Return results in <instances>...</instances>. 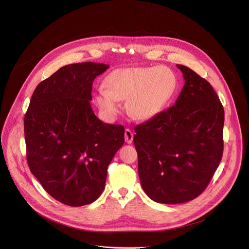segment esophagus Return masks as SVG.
<instances>
[{
    "mask_svg": "<svg viewBox=\"0 0 249 249\" xmlns=\"http://www.w3.org/2000/svg\"><path fill=\"white\" fill-rule=\"evenodd\" d=\"M133 138H134L133 132L130 129H126L125 130V141H126V143L131 144L132 141H133Z\"/></svg>",
    "mask_w": 249,
    "mask_h": 249,
    "instance_id": "1",
    "label": "esophagus"
}]
</instances>
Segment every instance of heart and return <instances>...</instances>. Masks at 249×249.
<instances>
[{
    "mask_svg": "<svg viewBox=\"0 0 249 249\" xmlns=\"http://www.w3.org/2000/svg\"><path fill=\"white\" fill-rule=\"evenodd\" d=\"M178 77L166 66L125 67L111 71L100 87L94 102L103 115L114 119L120 100L126 99L128 114L136 120L156 117L170 104L178 90Z\"/></svg>",
    "mask_w": 249,
    "mask_h": 249,
    "instance_id": "b5f03b06",
    "label": "heart"
}]
</instances>
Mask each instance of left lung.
<instances>
[{
	"mask_svg": "<svg viewBox=\"0 0 249 249\" xmlns=\"http://www.w3.org/2000/svg\"><path fill=\"white\" fill-rule=\"evenodd\" d=\"M175 105L135 127L142 188L154 201L174 205L206 190L223 152L224 110L209 81L185 65Z\"/></svg>",
	"mask_w": 249,
	"mask_h": 249,
	"instance_id": "left-lung-1",
	"label": "left lung"
}]
</instances>
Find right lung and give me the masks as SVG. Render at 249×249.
<instances>
[{"label":"right lung","mask_w":249,"mask_h":249,"mask_svg":"<svg viewBox=\"0 0 249 249\" xmlns=\"http://www.w3.org/2000/svg\"><path fill=\"white\" fill-rule=\"evenodd\" d=\"M108 67H61L36 86L25 115L30 170L48 194L71 207L99 197L108 165L124 144V127L103 123L90 105L92 82Z\"/></svg>","instance_id":"add662e5"}]
</instances>
